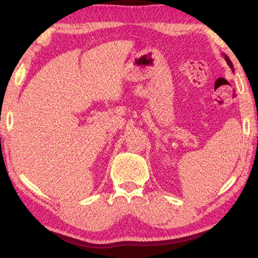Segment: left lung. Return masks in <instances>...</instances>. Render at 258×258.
I'll return each instance as SVG.
<instances>
[{"mask_svg": "<svg viewBox=\"0 0 258 258\" xmlns=\"http://www.w3.org/2000/svg\"><path fill=\"white\" fill-rule=\"evenodd\" d=\"M223 56H224V59H225V61H227V63H228V66H229V67H230V68H231L232 70H234V66H232V62L230 61V58H229V57H228V56H227V55H225V54H224Z\"/></svg>", "mask_w": 258, "mask_h": 258, "instance_id": "left-lung-1", "label": "left lung"}]
</instances>
